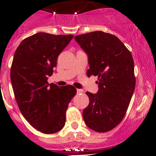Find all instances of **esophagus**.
I'll list each match as a JSON object with an SVG mask.
<instances>
[{
    "label": "esophagus",
    "instance_id": "1",
    "mask_svg": "<svg viewBox=\"0 0 156 156\" xmlns=\"http://www.w3.org/2000/svg\"><path fill=\"white\" fill-rule=\"evenodd\" d=\"M83 92H84V90H83L77 89V93H78V94H81V93H83Z\"/></svg>",
    "mask_w": 156,
    "mask_h": 156
}]
</instances>
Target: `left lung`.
I'll return each mask as SVG.
<instances>
[{"label": "left lung", "mask_w": 156, "mask_h": 156, "mask_svg": "<svg viewBox=\"0 0 156 156\" xmlns=\"http://www.w3.org/2000/svg\"><path fill=\"white\" fill-rule=\"evenodd\" d=\"M75 40L88 56L87 76H98V92L86 93L90 103L83 111L84 122L97 132L111 130L125 117L135 89L131 53L116 36L101 31L77 35Z\"/></svg>", "instance_id": "1"}]
</instances>
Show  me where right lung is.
I'll return each instance as SVG.
<instances>
[{"label": "right lung", "instance_id": "1", "mask_svg": "<svg viewBox=\"0 0 156 156\" xmlns=\"http://www.w3.org/2000/svg\"><path fill=\"white\" fill-rule=\"evenodd\" d=\"M73 37L39 32L24 39L14 53L10 79L17 104L26 121L44 133L64 127L69 103L76 94L73 86L48 82L59 53Z\"/></svg>", "mask_w": 156, "mask_h": 156}]
</instances>
